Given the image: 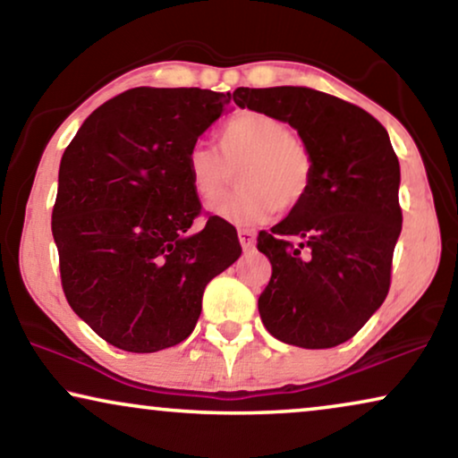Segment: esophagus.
<instances>
[{"label":"esophagus","instance_id":"34e87169","mask_svg":"<svg viewBox=\"0 0 458 458\" xmlns=\"http://www.w3.org/2000/svg\"><path fill=\"white\" fill-rule=\"evenodd\" d=\"M237 235H240V243L243 248V252H250V250L254 248V242H256V231L254 229H240L237 231Z\"/></svg>","mask_w":458,"mask_h":458}]
</instances>
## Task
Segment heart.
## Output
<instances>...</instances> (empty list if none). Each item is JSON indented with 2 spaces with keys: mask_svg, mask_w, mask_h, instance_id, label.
<instances>
[{
  "mask_svg": "<svg viewBox=\"0 0 458 458\" xmlns=\"http://www.w3.org/2000/svg\"><path fill=\"white\" fill-rule=\"evenodd\" d=\"M215 148L196 143L185 154V173L196 196L206 204L221 199L240 166L242 190L215 208L225 221L260 223L279 208L302 204L315 181L312 149L293 135L281 118L259 110H243L218 129Z\"/></svg>",
  "mask_w": 458,
  "mask_h": 458,
  "instance_id": "obj_1",
  "label": "heart"
}]
</instances>
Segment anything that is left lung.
<instances>
[{
    "label": "left lung",
    "instance_id": "8db88e82",
    "mask_svg": "<svg viewBox=\"0 0 458 458\" xmlns=\"http://www.w3.org/2000/svg\"><path fill=\"white\" fill-rule=\"evenodd\" d=\"M233 102L290 123L315 156L304 202L259 233L273 267L259 298L262 323L292 346L334 348L390 292L403 229L398 156L377 118L310 87H237Z\"/></svg>",
    "mask_w": 458,
    "mask_h": 458
}]
</instances>
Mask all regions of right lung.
<instances>
[{"mask_svg":"<svg viewBox=\"0 0 458 458\" xmlns=\"http://www.w3.org/2000/svg\"><path fill=\"white\" fill-rule=\"evenodd\" d=\"M229 102L198 87H135L93 110L62 154L52 212L62 290L112 346H177L208 281L240 259L225 218L190 233L202 204L185 173L187 149Z\"/></svg>","mask_w":458,"mask_h":458,"instance_id":"add662e5","label":"right lung"}]
</instances>
